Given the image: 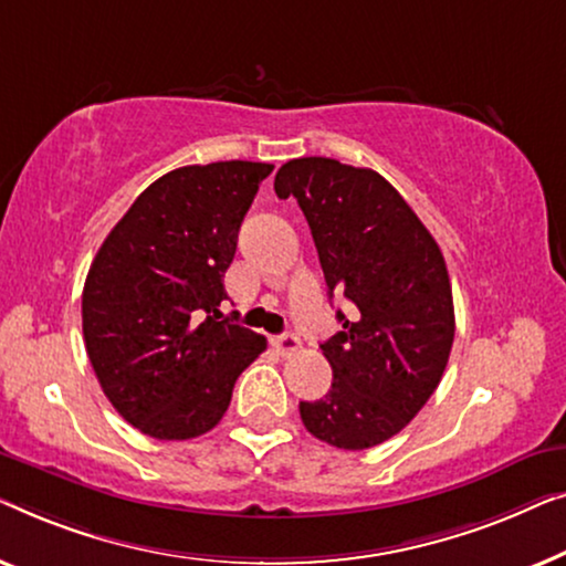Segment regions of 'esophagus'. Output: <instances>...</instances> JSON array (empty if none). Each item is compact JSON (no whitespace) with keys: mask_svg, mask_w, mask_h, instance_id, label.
Instances as JSON below:
<instances>
[{"mask_svg":"<svg viewBox=\"0 0 566 566\" xmlns=\"http://www.w3.org/2000/svg\"><path fill=\"white\" fill-rule=\"evenodd\" d=\"M272 346L280 352L282 356H292L294 352H300V338L292 336V333H284V336H276L272 340Z\"/></svg>","mask_w":566,"mask_h":566,"instance_id":"1","label":"esophagus"}]
</instances>
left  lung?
I'll list each match as a JSON object with an SVG mask.
<instances>
[{"label":"left lung","instance_id":"8db88e82","mask_svg":"<svg viewBox=\"0 0 566 566\" xmlns=\"http://www.w3.org/2000/svg\"><path fill=\"white\" fill-rule=\"evenodd\" d=\"M313 233L328 294L354 305L344 331L321 344L328 395L300 402L315 439L346 451L400 433L436 392L453 344V300L443 253L400 192L371 169L336 158L286 161L274 179Z\"/></svg>","mask_w":566,"mask_h":566}]
</instances>
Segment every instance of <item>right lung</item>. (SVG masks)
Listing matches in <instances>:
<instances>
[{"instance_id": "right-lung-1", "label": "right lung", "mask_w": 566, "mask_h": 566, "mask_svg": "<svg viewBox=\"0 0 566 566\" xmlns=\"http://www.w3.org/2000/svg\"><path fill=\"white\" fill-rule=\"evenodd\" d=\"M272 164L181 166L156 179L94 256L84 344L102 392L158 441H187L226 416L266 338L223 317L238 228Z\"/></svg>"}]
</instances>
